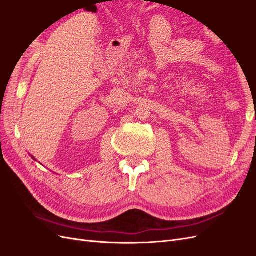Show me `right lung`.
Listing matches in <instances>:
<instances>
[{"mask_svg": "<svg viewBox=\"0 0 256 256\" xmlns=\"http://www.w3.org/2000/svg\"><path fill=\"white\" fill-rule=\"evenodd\" d=\"M33 158H34V157H33Z\"/></svg>", "mask_w": 256, "mask_h": 256, "instance_id": "right-lung-1", "label": "right lung"}]
</instances>
